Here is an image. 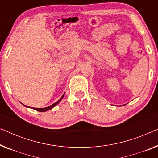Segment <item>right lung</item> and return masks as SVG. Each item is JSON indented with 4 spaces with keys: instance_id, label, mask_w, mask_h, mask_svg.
Returning <instances> with one entry per match:
<instances>
[{
    "instance_id": "obj_1",
    "label": "right lung",
    "mask_w": 158,
    "mask_h": 158,
    "mask_svg": "<svg viewBox=\"0 0 158 158\" xmlns=\"http://www.w3.org/2000/svg\"><path fill=\"white\" fill-rule=\"evenodd\" d=\"M64 95H65V94H63V96H62V97H61V98H60V100H58V101H57L56 102H55L54 104L51 105V106H48V107H44V108H35V107H34L33 109H34V110H37V111H39V112H45V111L49 110L50 109H52V107H54L55 106H56V105H58V104L59 103V102H60V100H62L63 98V96H64ZM23 106H24V105H23ZM25 106L27 107H28V106Z\"/></svg>"
}]
</instances>
